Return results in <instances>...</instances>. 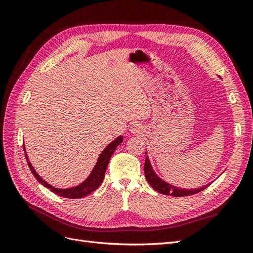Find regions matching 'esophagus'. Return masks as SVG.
I'll use <instances>...</instances> for the list:
<instances>
[{
    "label": "esophagus",
    "instance_id": "1",
    "mask_svg": "<svg viewBox=\"0 0 253 253\" xmlns=\"http://www.w3.org/2000/svg\"><path fill=\"white\" fill-rule=\"evenodd\" d=\"M129 132H131V134H133V135H139V134H142L143 128L140 125L135 124L131 127H129Z\"/></svg>",
    "mask_w": 253,
    "mask_h": 253
}]
</instances>
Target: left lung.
Wrapping results in <instances>:
<instances>
[{
  "mask_svg": "<svg viewBox=\"0 0 253 253\" xmlns=\"http://www.w3.org/2000/svg\"><path fill=\"white\" fill-rule=\"evenodd\" d=\"M144 176L145 179L150 183V186L154 189L157 192L165 194V195H172L175 197H179V196H188V195H192L196 194L201 191L205 190L207 187L211 183H207V185L200 187V188H195V189H186V188H178L176 186L171 185V183L167 182L163 178H160L159 176L155 173L154 169L151 165V162L148 156V153L145 151V162H144Z\"/></svg>",
  "mask_w": 253,
  "mask_h": 253,
  "instance_id": "left-lung-1",
  "label": "left lung"
}]
</instances>
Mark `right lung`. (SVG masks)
Segmentation results:
<instances>
[{"label": "right lung", "mask_w": 253, "mask_h": 253, "mask_svg": "<svg viewBox=\"0 0 253 253\" xmlns=\"http://www.w3.org/2000/svg\"><path fill=\"white\" fill-rule=\"evenodd\" d=\"M122 140H124V137L118 136L116 139L113 140L111 143L106 145L105 149L101 152V154L99 155L95 167L93 168V170H91V172L89 173L87 177L84 179L81 183H79V185L75 186V187H71V188H65V189L53 187L46 180L43 179L41 176L37 173L35 168L32 166V163L29 162L24 144H23V148H24L25 157H26L29 169L34 174L36 179L39 181L42 186L49 189L52 193H55L59 196L66 197V198H73L74 200V198H81V197H84V196L90 194L91 192H94V191L99 186L101 185V182L103 181V178H104L106 168H108V165L110 163V159L113 155V153L115 152V150H116L118 145L122 142Z\"/></svg>", "instance_id": "right-lung-1"}]
</instances>
